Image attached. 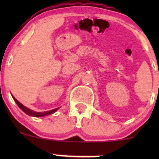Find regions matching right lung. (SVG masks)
<instances>
[{"label":"right lung","mask_w":159,"mask_h":159,"mask_svg":"<svg viewBox=\"0 0 159 159\" xmlns=\"http://www.w3.org/2000/svg\"><path fill=\"white\" fill-rule=\"evenodd\" d=\"M12 98H14V102H16V104H17V105H18L19 108H20V109L23 111L25 112V114H27V115H30V116H33V117H44V116H46V115H51V114L54 113V112H55L56 111H57L59 108H54V109H53V110L48 111H44V112L34 111H32V110L29 109V108H28L25 107V105H22L21 103H20V102H19L18 101H17V99H16L15 98H14L13 95H12Z\"/></svg>","instance_id":"1"}]
</instances>
